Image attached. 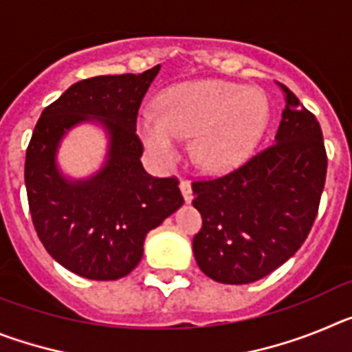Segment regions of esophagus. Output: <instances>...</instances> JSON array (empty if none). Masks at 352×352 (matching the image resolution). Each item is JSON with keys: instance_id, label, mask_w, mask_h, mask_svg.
Instances as JSON below:
<instances>
[{"instance_id": "obj_1", "label": "esophagus", "mask_w": 352, "mask_h": 352, "mask_svg": "<svg viewBox=\"0 0 352 352\" xmlns=\"http://www.w3.org/2000/svg\"><path fill=\"white\" fill-rule=\"evenodd\" d=\"M179 188H182V194H183V199H185V203H192V185L190 182H186V179H182L179 182Z\"/></svg>"}]
</instances>
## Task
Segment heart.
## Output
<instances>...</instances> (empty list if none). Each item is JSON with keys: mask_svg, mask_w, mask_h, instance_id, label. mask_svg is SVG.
<instances>
[{"mask_svg": "<svg viewBox=\"0 0 352 352\" xmlns=\"http://www.w3.org/2000/svg\"><path fill=\"white\" fill-rule=\"evenodd\" d=\"M158 111H142L138 130L160 162L179 155L192 138L190 155L206 173H226L247 160L270 123V102L259 88L220 79L174 84L158 96Z\"/></svg>", "mask_w": 352, "mask_h": 352, "instance_id": "heart-1", "label": "heart"}]
</instances>
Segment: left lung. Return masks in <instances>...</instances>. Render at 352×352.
I'll return each mask as SVG.
<instances>
[{"instance_id":"1","label":"left lung","mask_w":352,"mask_h":352,"mask_svg":"<svg viewBox=\"0 0 352 352\" xmlns=\"http://www.w3.org/2000/svg\"><path fill=\"white\" fill-rule=\"evenodd\" d=\"M278 86L285 109L273 144L231 173L192 183L203 217L194 256L220 284H250L275 272L303 245L319 210L328 167L321 126Z\"/></svg>"}]
</instances>
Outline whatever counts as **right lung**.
I'll return each mask as SVG.
<instances>
[{
	"label": "right lung",
	"mask_w": 352,
	"mask_h": 352,
	"mask_svg": "<svg viewBox=\"0 0 352 352\" xmlns=\"http://www.w3.org/2000/svg\"><path fill=\"white\" fill-rule=\"evenodd\" d=\"M160 65L142 74L98 76L72 84L43 109L26 151L24 182L35 231L54 261L89 280H118L139 264L144 238L183 204L176 178L142 167L138 113ZM96 120L109 135L104 167L65 179L55 164L64 133Z\"/></svg>",
	"instance_id": "right-lung-1"
}]
</instances>
